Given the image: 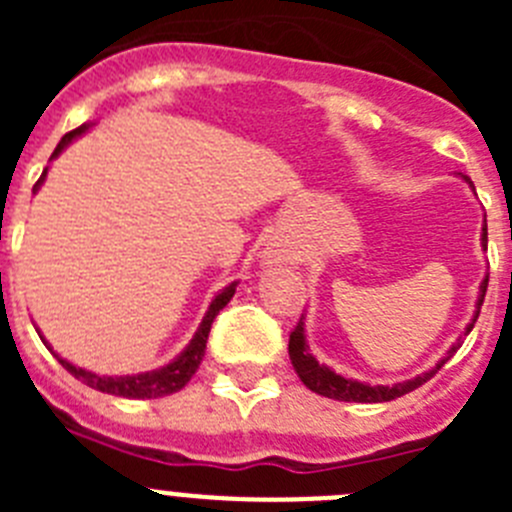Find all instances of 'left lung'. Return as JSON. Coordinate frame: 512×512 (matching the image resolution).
<instances>
[{"label":"left lung","mask_w":512,"mask_h":512,"mask_svg":"<svg viewBox=\"0 0 512 512\" xmlns=\"http://www.w3.org/2000/svg\"><path fill=\"white\" fill-rule=\"evenodd\" d=\"M482 243L487 246V223H485V228H482ZM487 282H490V277L482 282V295H479V300H477V315H479V307H482V302H485ZM477 315H474V320H477ZM469 330H472V325L467 328V333ZM456 348H459V343H456V346H451L449 356L456 354ZM449 356H446L443 361H438L431 372L420 374V377H415V379H408V382L392 384V387H382V384H377V387H369V384L351 382V379L341 377V374L330 372L328 366L318 364V361L307 354L302 318L297 320V325L292 328V333H289V359H292V366H295V372L300 374L302 382H305V387H310V390L318 392V395L330 397V400H341V402H390V400H395V397L408 395V392L418 390L420 384L428 382V379H431L433 374H436L438 369L446 364V361H449Z\"/></svg>","instance_id":"8db88e82"}]
</instances>
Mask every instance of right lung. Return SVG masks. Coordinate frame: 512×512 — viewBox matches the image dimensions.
<instances>
[{
  "label": "right lung",
  "instance_id": "right-lung-1",
  "mask_svg": "<svg viewBox=\"0 0 512 512\" xmlns=\"http://www.w3.org/2000/svg\"><path fill=\"white\" fill-rule=\"evenodd\" d=\"M84 130H87V125H81V128H76V130H71V133L63 135L61 143H58L56 151H53V156H58V153L69 146L76 135L84 133ZM43 179H45V171L38 182H35V189L40 187V182H43ZM233 295H235V284L225 287L223 292H217L215 300H212V305H210V310H207L205 320H202L200 330L194 333L192 343L187 346V351H184L179 359L171 361V364H166L164 369H156V372H146V374H135V377H99V374L84 372V369L69 364V361H63V359H58V361H61L63 369L74 374L79 382H84L87 387H92V390L107 392V395L130 397V400H143V397H148V400H151V397H164V395H171V392H179L184 384L192 379V374L200 369V361H202V356H205V346H207V336H210L212 320H215L217 312L228 305L230 297Z\"/></svg>",
  "mask_w": 512,
  "mask_h": 512
}]
</instances>
